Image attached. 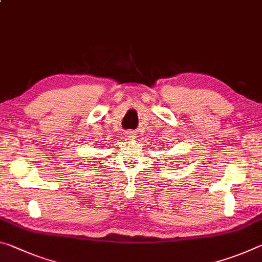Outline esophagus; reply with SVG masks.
<instances>
[{
    "mask_svg": "<svg viewBox=\"0 0 262 262\" xmlns=\"http://www.w3.org/2000/svg\"><path fill=\"white\" fill-rule=\"evenodd\" d=\"M126 137L128 140H133L134 137H136V134L133 130H129V132H126Z\"/></svg>",
    "mask_w": 262,
    "mask_h": 262,
    "instance_id": "1",
    "label": "esophagus"
}]
</instances>
